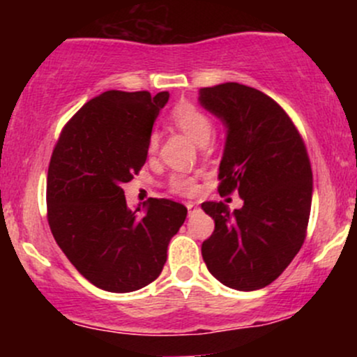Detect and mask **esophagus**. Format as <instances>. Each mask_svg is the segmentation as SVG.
<instances>
[{
    "mask_svg": "<svg viewBox=\"0 0 357 357\" xmlns=\"http://www.w3.org/2000/svg\"><path fill=\"white\" fill-rule=\"evenodd\" d=\"M186 208H188V211H190V215H191V213H195L196 210H198V206H196V204L195 203H186Z\"/></svg>",
    "mask_w": 357,
    "mask_h": 357,
    "instance_id": "1",
    "label": "esophagus"
}]
</instances>
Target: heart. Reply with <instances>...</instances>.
<instances>
[{"label":"heart","instance_id":"heart-1","mask_svg":"<svg viewBox=\"0 0 357 357\" xmlns=\"http://www.w3.org/2000/svg\"><path fill=\"white\" fill-rule=\"evenodd\" d=\"M169 119L176 129L181 130L188 137H191L196 144L204 146L210 141L213 130L211 117L206 110L196 105L195 102L183 100L176 104L173 110H171ZM159 142H161V136H159V132L153 130L149 137H147V153L151 155L158 153ZM169 188L171 191L179 192V195H192V192L198 190V184H196L195 178H191V176L174 173L169 178Z\"/></svg>","mask_w":357,"mask_h":357}]
</instances>
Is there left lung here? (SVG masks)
<instances>
[{
	"label": "left lung",
	"instance_id": "8db88e82",
	"mask_svg": "<svg viewBox=\"0 0 357 357\" xmlns=\"http://www.w3.org/2000/svg\"><path fill=\"white\" fill-rule=\"evenodd\" d=\"M199 104L227 126L220 195L238 191L240 210L204 202L215 231L202 255L216 280L235 290L272 284L305 240L312 169L304 141L285 110L260 90L227 82L199 89Z\"/></svg>",
	"mask_w": 357,
	"mask_h": 357
}]
</instances>
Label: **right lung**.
Wrapping results in <instances>:
<instances>
[{"mask_svg":"<svg viewBox=\"0 0 357 357\" xmlns=\"http://www.w3.org/2000/svg\"><path fill=\"white\" fill-rule=\"evenodd\" d=\"M169 93L107 90L61 129L47 178L48 225L61 252L90 284L134 292L159 277L167 245L188 210L151 198L129 210L122 184L141 171L147 137Z\"/></svg>","mask_w":357,"mask_h":357,"instance_id":"right-lung-1","label":"right lung"}]
</instances>
